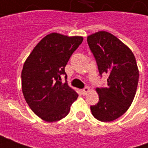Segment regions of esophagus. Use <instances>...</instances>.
<instances>
[{
  "mask_svg": "<svg viewBox=\"0 0 148 148\" xmlns=\"http://www.w3.org/2000/svg\"><path fill=\"white\" fill-rule=\"evenodd\" d=\"M88 92H90V89L88 87H86V88H84L83 90H82V93L83 95H86Z\"/></svg>",
  "mask_w": 148,
  "mask_h": 148,
  "instance_id": "1",
  "label": "esophagus"
}]
</instances>
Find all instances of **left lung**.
Returning <instances> with one entry per match:
<instances>
[{
    "label": "left lung",
    "mask_w": 148,
    "mask_h": 148,
    "mask_svg": "<svg viewBox=\"0 0 148 148\" xmlns=\"http://www.w3.org/2000/svg\"><path fill=\"white\" fill-rule=\"evenodd\" d=\"M87 42L100 75L109 74L107 87L97 88L99 101L90 109L97 120L112 121L124 114L133 101L139 82L136 60L127 46L105 31L89 36Z\"/></svg>",
    "instance_id": "left-lung-1"
}]
</instances>
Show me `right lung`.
I'll return each instance as SVG.
<instances>
[{
    "label": "right lung",
    "instance_id": "obj_1",
    "mask_svg": "<svg viewBox=\"0 0 148 148\" xmlns=\"http://www.w3.org/2000/svg\"><path fill=\"white\" fill-rule=\"evenodd\" d=\"M83 41L82 36L51 33L42 38L24 62L22 91L34 113L47 122L58 121L69 113L78 97L61 76L72 54Z\"/></svg>",
    "mask_w": 148,
    "mask_h": 148
}]
</instances>
